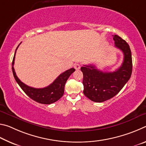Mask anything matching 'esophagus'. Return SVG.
<instances>
[{
	"label": "esophagus",
	"instance_id": "1",
	"mask_svg": "<svg viewBox=\"0 0 146 146\" xmlns=\"http://www.w3.org/2000/svg\"><path fill=\"white\" fill-rule=\"evenodd\" d=\"M80 67H81V66H80V64H75V65H74V68H75V69L76 70H80Z\"/></svg>",
	"mask_w": 146,
	"mask_h": 146
}]
</instances>
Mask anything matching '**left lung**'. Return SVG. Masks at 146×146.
Wrapping results in <instances>:
<instances>
[{
	"instance_id": "1",
	"label": "left lung",
	"mask_w": 146,
	"mask_h": 146,
	"mask_svg": "<svg viewBox=\"0 0 146 146\" xmlns=\"http://www.w3.org/2000/svg\"><path fill=\"white\" fill-rule=\"evenodd\" d=\"M115 47L123 54L120 67L113 72H104L93 65H84L83 73V93L89 99L102 102L115 97L129 80L132 73V56L129 46L119 36L113 35Z\"/></svg>"
}]
</instances>
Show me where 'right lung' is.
Instances as JSON below:
<instances>
[{
	"mask_svg": "<svg viewBox=\"0 0 146 146\" xmlns=\"http://www.w3.org/2000/svg\"><path fill=\"white\" fill-rule=\"evenodd\" d=\"M21 44H19V45ZM15 52L13 56V62H12V71L15 79L16 82L18 83L20 87L21 88L24 93L31 98L32 100L43 104H50L55 102L56 101L58 100L62 97L64 93V86L66 82L70 76L72 74L75 70L74 68H71L70 70L64 71V73H61L57 78H56L54 82L51 84L50 85L44 88H34L26 85L23 82L20 80V79L17 77L15 71L13 66L15 62V54L17 49Z\"/></svg>",
	"mask_w": 146,
	"mask_h": 146,
	"instance_id": "obj_1",
	"label": "right lung"
}]
</instances>
